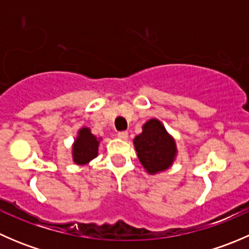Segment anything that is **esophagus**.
Wrapping results in <instances>:
<instances>
[{
	"instance_id": "esophagus-1",
	"label": "esophagus",
	"mask_w": 249,
	"mask_h": 249,
	"mask_svg": "<svg viewBox=\"0 0 249 249\" xmlns=\"http://www.w3.org/2000/svg\"><path fill=\"white\" fill-rule=\"evenodd\" d=\"M117 136L122 140H126L127 136H129V134H127V131H119L117 134Z\"/></svg>"
}]
</instances>
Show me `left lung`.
<instances>
[{
	"label": "left lung",
	"mask_w": 249,
	"mask_h": 249,
	"mask_svg": "<svg viewBox=\"0 0 249 249\" xmlns=\"http://www.w3.org/2000/svg\"><path fill=\"white\" fill-rule=\"evenodd\" d=\"M135 148L141 164L149 173L169 169L176 155L175 141L161 123L150 119L143 125V131L135 137Z\"/></svg>",
	"instance_id": "8db88e82"
}]
</instances>
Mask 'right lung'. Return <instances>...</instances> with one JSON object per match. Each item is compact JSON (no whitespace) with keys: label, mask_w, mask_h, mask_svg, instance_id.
<instances>
[{"label":"right lung","mask_w":249,"mask_h":249,"mask_svg":"<svg viewBox=\"0 0 249 249\" xmlns=\"http://www.w3.org/2000/svg\"><path fill=\"white\" fill-rule=\"evenodd\" d=\"M99 141L91 135L88 127L79 131V136L73 144V161L76 164L84 165L97 157Z\"/></svg>","instance_id":"add662e5"}]
</instances>
